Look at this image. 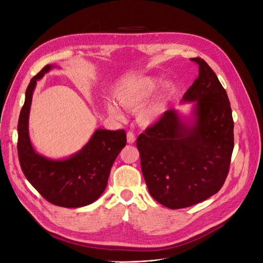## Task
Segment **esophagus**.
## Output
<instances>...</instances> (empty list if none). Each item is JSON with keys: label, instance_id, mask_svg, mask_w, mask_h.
Segmentation results:
<instances>
[{"label": "esophagus", "instance_id": "1", "mask_svg": "<svg viewBox=\"0 0 263 263\" xmlns=\"http://www.w3.org/2000/svg\"><path fill=\"white\" fill-rule=\"evenodd\" d=\"M135 135H134V133L133 132H131V131H129L128 133H127V141L129 142V143H134L135 142Z\"/></svg>", "mask_w": 263, "mask_h": 263}]
</instances>
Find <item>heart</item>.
Masks as SVG:
<instances>
[{
    "instance_id": "1",
    "label": "heart",
    "mask_w": 263,
    "mask_h": 263,
    "mask_svg": "<svg viewBox=\"0 0 263 263\" xmlns=\"http://www.w3.org/2000/svg\"><path fill=\"white\" fill-rule=\"evenodd\" d=\"M158 86V81L153 77H142L134 82L126 84L118 92V100L120 104L127 110L135 111L140 108L146 100L151 97ZM172 85H167L171 88ZM165 110V101L162 98H158L146 104L141 108L138 114L139 122L143 125H151L159 120ZM107 111L110 117L117 120L123 119V114L119 107L109 102L107 104Z\"/></svg>"
}]
</instances>
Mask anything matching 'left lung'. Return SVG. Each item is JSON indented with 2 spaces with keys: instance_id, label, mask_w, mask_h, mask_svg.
Listing matches in <instances>:
<instances>
[{
  "instance_id": "obj_1",
  "label": "left lung",
  "mask_w": 263,
  "mask_h": 263,
  "mask_svg": "<svg viewBox=\"0 0 263 263\" xmlns=\"http://www.w3.org/2000/svg\"><path fill=\"white\" fill-rule=\"evenodd\" d=\"M191 60L199 66V76L182 100L196 102L193 124L171 109L136 140L148 193L171 209L215 195L228 176L234 147L227 92L204 59Z\"/></svg>"
}]
</instances>
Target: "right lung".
<instances>
[{"label":"right lung","instance_id":"obj_1","mask_svg":"<svg viewBox=\"0 0 263 263\" xmlns=\"http://www.w3.org/2000/svg\"><path fill=\"white\" fill-rule=\"evenodd\" d=\"M52 67L46 65L27 87L17 124L18 160L27 180L48 202L65 208L83 207L104 193L111 166L126 145V132L98 129L81 151L63 160L37 154L29 138L30 106L36 81Z\"/></svg>","mask_w":263,"mask_h":263}]
</instances>
